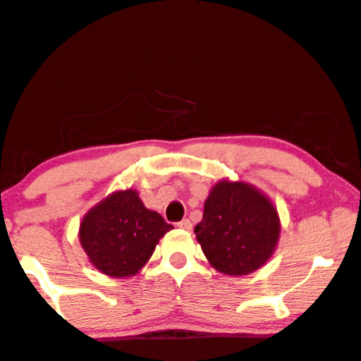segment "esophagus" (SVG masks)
Returning <instances> with one entry per match:
<instances>
[{"mask_svg": "<svg viewBox=\"0 0 361 361\" xmlns=\"http://www.w3.org/2000/svg\"><path fill=\"white\" fill-rule=\"evenodd\" d=\"M178 227H180V229L190 231V229H192V222H190V219H183V221L178 222Z\"/></svg>", "mask_w": 361, "mask_h": 361, "instance_id": "1", "label": "esophagus"}]
</instances>
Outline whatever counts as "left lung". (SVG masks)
<instances>
[{
  "label": "left lung",
  "mask_w": 361,
  "mask_h": 361,
  "mask_svg": "<svg viewBox=\"0 0 361 361\" xmlns=\"http://www.w3.org/2000/svg\"><path fill=\"white\" fill-rule=\"evenodd\" d=\"M195 234L215 270L239 276L267 263L279 241L280 221L271 202L251 185L221 181L205 200Z\"/></svg>",
  "instance_id": "obj_1"
}]
</instances>
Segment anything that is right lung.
<instances>
[{
    "label": "right lung",
    "mask_w": 361,
    "mask_h": 361,
    "mask_svg": "<svg viewBox=\"0 0 361 361\" xmlns=\"http://www.w3.org/2000/svg\"><path fill=\"white\" fill-rule=\"evenodd\" d=\"M171 224L147 210L137 192L110 195L91 209L80 226V241L90 261L109 276H132L146 264Z\"/></svg>",
    "instance_id": "add662e5"
}]
</instances>
